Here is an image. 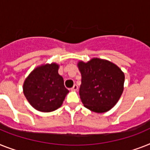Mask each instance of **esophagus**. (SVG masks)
Masks as SVG:
<instances>
[{
  "instance_id": "1",
  "label": "esophagus",
  "mask_w": 150,
  "mask_h": 150,
  "mask_svg": "<svg viewBox=\"0 0 150 150\" xmlns=\"http://www.w3.org/2000/svg\"><path fill=\"white\" fill-rule=\"evenodd\" d=\"M71 90H78V86L76 85V84H74V86H73L72 88L70 89Z\"/></svg>"
}]
</instances>
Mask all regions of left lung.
Instances as JSON below:
<instances>
[{"label":"left lung","instance_id":"left-lung-1","mask_svg":"<svg viewBox=\"0 0 150 150\" xmlns=\"http://www.w3.org/2000/svg\"><path fill=\"white\" fill-rule=\"evenodd\" d=\"M80 97L85 107L96 112H104L116 105L123 91L125 76L122 70L108 60L93 58L80 61Z\"/></svg>","mask_w":150,"mask_h":150}]
</instances>
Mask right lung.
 Instances as JSON below:
<instances>
[{"instance_id": "obj_1", "label": "right lung", "mask_w": 150, "mask_h": 150, "mask_svg": "<svg viewBox=\"0 0 150 150\" xmlns=\"http://www.w3.org/2000/svg\"><path fill=\"white\" fill-rule=\"evenodd\" d=\"M59 66L46 64L37 67L23 83V93L33 108L41 112H52L62 105L69 90L58 74Z\"/></svg>"}]
</instances>
